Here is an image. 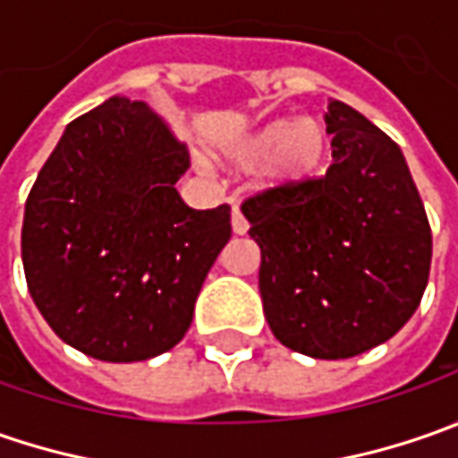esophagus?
<instances>
[{
    "label": "esophagus",
    "instance_id": "esophagus-1",
    "mask_svg": "<svg viewBox=\"0 0 458 458\" xmlns=\"http://www.w3.org/2000/svg\"><path fill=\"white\" fill-rule=\"evenodd\" d=\"M232 229H234V234H247V229H250V221L244 219V214H242V208L239 206H234L232 208Z\"/></svg>",
    "mask_w": 458,
    "mask_h": 458
}]
</instances>
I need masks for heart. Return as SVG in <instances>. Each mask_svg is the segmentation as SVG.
<instances>
[{
    "label": "heart",
    "mask_w": 458,
    "mask_h": 458,
    "mask_svg": "<svg viewBox=\"0 0 458 458\" xmlns=\"http://www.w3.org/2000/svg\"><path fill=\"white\" fill-rule=\"evenodd\" d=\"M326 127L313 116L280 119L259 127L234 145L229 157L237 165H262V178L270 185H293L310 178L326 155Z\"/></svg>",
    "instance_id": "heart-1"
}]
</instances>
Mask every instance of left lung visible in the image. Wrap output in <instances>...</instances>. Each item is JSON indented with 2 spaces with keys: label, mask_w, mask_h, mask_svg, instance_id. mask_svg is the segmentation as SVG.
Returning a JSON list of instances; mask_svg holds the SVG:
<instances>
[{
  "label": "left lung",
  "mask_w": 458,
  "mask_h": 458,
  "mask_svg": "<svg viewBox=\"0 0 458 458\" xmlns=\"http://www.w3.org/2000/svg\"><path fill=\"white\" fill-rule=\"evenodd\" d=\"M326 175L242 203L259 244V295L275 339L313 360H349L395 336L423 298L431 226L395 142L328 101Z\"/></svg>",
  "instance_id": "8db88e82"
}]
</instances>
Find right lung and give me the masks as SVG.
I'll use <instances>...</instances> for the list:
<instances>
[{
  "label": "right lung",
  "mask_w": 458,
  "mask_h": 458,
  "mask_svg": "<svg viewBox=\"0 0 458 458\" xmlns=\"http://www.w3.org/2000/svg\"><path fill=\"white\" fill-rule=\"evenodd\" d=\"M185 145L145 101L112 97L73 119L25 203L22 265L47 326L101 361L181 342L232 237L229 206L196 211L175 183Z\"/></svg>",
  "instance_id": "1"
}]
</instances>
